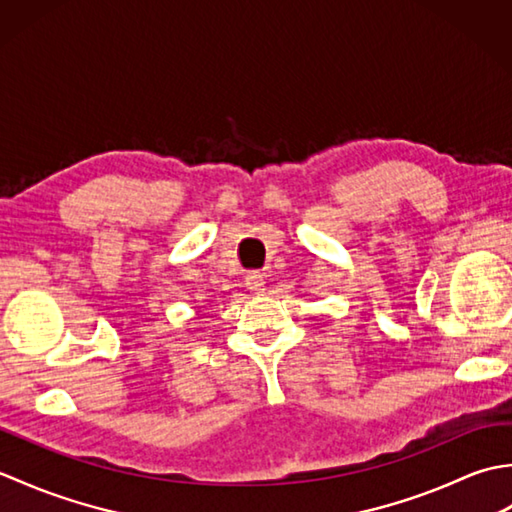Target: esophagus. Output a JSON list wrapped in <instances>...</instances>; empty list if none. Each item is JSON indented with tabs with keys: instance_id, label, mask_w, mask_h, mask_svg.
Segmentation results:
<instances>
[{
	"instance_id": "obj_1",
	"label": "esophagus",
	"mask_w": 512,
	"mask_h": 512,
	"mask_svg": "<svg viewBox=\"0 0 512 512\" xmlns=\"http://www.w3.org/2000/svg\"><path fill=\"white\" fill-rule=\"evenodd\" d=\"M246 286L250 292H255V295H259V292L266 290V281H264V275L259 273H248L246 275Z\"/></svg>"
}]
</instances>
